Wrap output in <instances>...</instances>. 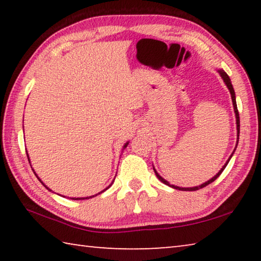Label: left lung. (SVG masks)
<instances>
[{
  "mask_svg": "<svg viewBox=\"0 0 261 261\" xmlns=\"http://www.w3.org/2000/svg\"><path fill=\"white\" fill-rule=\"evenodd\" d=\"M218 72L220 73L221 78L223 79V82H224V84H226V85H227L228 90H229V92H230V95H231L232 106H233V112H235V116H236V125H237V141H236V147H237L238 139H240V114H238V110H237V105H236V95H235V91H233V87H232V84H231L230 78H229L228 74H227L226 72H224V70H222V69H219V70H218ZM236 147H235V149H233L232 154L235 153V151H236ZM232 154H231L230 156H229V159H228V160H227V162L224 163V166H223L222 168H221V170H219V173L216 174V175H214V177H212L210 180H207V182L202 183V184H200V185H198V187H193V188H180V187H176V185L170 184L169 182H168V180H166L165 178H163L162 176L159 175V174H158V171H156V169H155V168H154V167H153V170H154V173H155L156 177H158L159 179H160L163 184L168 185V187H170V188H174V189H176V190H180V191H196V190H199V189L205 188L206 185H208V184H211L212 182H214V180L219 177V176L221 175V173H222V171H223L224 168L227 167L228 162L230 161V159H231V156H232Z\"/></svg>",
  "mask_w": 261,
  "mask_h": 261,
  "instance_id": "8db88e82",
  "label": "left lung"
}]
</instances>
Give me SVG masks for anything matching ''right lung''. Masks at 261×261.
I'll return each instance as SVG.
<instances>
[{
	"label": "right lung",
	"mask_w": 261,
	"mask_h": 261,
	"mask_svg": "<svg viewBox=\"0 0 261 261\" xmlns=\"http://www.w3.org/2000/svg\"><path fill=\"white\" fill-rule=\"evenodd\" d=\"M23 127H24V126H23ZM127 145H129V141H126V143L124 144V146H123V149H124V148H126V146H127ZM26 154H28V153H26ZM28 159H29V162H30V166H31V161H30L29 154H28ZM31 168H32V167H31ZM32 170H33V173H34V175H35V176H37V177H38V175H37V173H35V171H34V169H33V168H32ZM38 179H39V180H40V182L42 183V185H43V187H45V188H46L47 190H49V191H51V190H50L49 188H48V187H47V185H46L45 183H43V182H42V180H41L40 178H39V177H38ZM113 183H114V180H113V182H112V184H113ZM112 184H110V185H109V187H107V188H106L105 190H102V191H101V192H99V193H96V194H94V196H90V197H84V198H71V199H73V200H83V199H90V198H93V197H95V196H98V194H100V193H102V192H105V191H106V190H107V189H109L110 187H112ZM51 192H53V191H51Z\"/></svg>",
	"instance_id": "1"
}]
</instances>
